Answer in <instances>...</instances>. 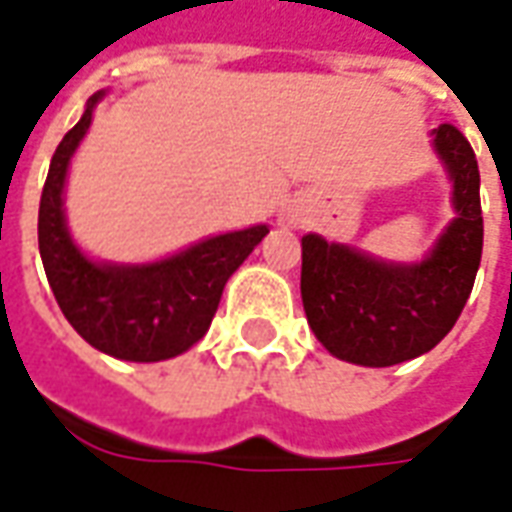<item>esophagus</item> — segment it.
<instances>
[{"instance_id":"esophagus-1","label":"esophagus","mask_w":512,"mask_h":512,"mask_svg":"<svg viewBox=\"0 0 512 512\" xmlns=\"http://www.w3.org/2000/svg\"><path fill=\"white\" fill-rule=\"evenodd\" d=\"M281 223L284 226H297L300 223V209L297 206H284L281 209Z\"/></svg>"}]
</instances>
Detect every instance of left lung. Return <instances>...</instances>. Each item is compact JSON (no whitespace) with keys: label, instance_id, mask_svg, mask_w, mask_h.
Returning a JSON list of instances; mask_svg holds the SVG:
<instances>
[{"label":"left lung","instance_id":"left-lung-1","mask_svg":"<svg viewBox=\"0 0 512 512\" xmlns=\"http://www.w3.org/2000/svg\"><path fill=\"white\" fill-rule=\"evenodd\" d=\"M458 217L419 264H391L317 234L303 237L300 295L325 350L361 366H391L433 350L458 322L482 256L480 168L458 126L433 129Z\"/></svg>","mask_w":512,"mask_h":512}]
</instances>
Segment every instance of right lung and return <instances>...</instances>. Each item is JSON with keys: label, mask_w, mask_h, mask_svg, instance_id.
Segmentation results:
<instances>
[{"label": "right lung", "mask_w": 512, "mask_h": 512, "mask_svg": "<svg viewBox=\"0 0 512 512\" xmlns=\"http://www.w3.org/2000/svg\"><path fill=\"white\" fill-rule=\"evenodd\" d=\"M57 146L38 209V248L57 306L74 331L123 361H165L190 350L212 325L223 286L267 237V226L204 239L154 264H96L76 248L63 215L68 162L85 137L93 107Z\"/></svg>", "instance_id": "add662e5"}]
</instances>
